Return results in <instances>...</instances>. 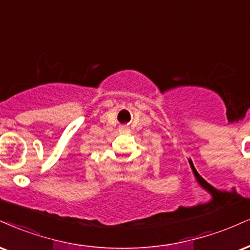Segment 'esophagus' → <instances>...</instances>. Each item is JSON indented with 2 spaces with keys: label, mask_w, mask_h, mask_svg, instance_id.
Here are the masks:
<instances>
[{
  "label": "esophagus",
  "mask_w": 250,
  "mask_h": 250,
  "mask_svg": "<svg viewBox=\"0 0 250 250\" xmlns=\"http://www.w3.org/2000/svg\"><path fill=\"white\" fill-rule=\"evenodd\" d=\"M120 131H121V133H127V131H128V128H125V127H121V128H120Z\"/></svg>",
  "instance_id": "esophagus-1"
}]
</instances>
